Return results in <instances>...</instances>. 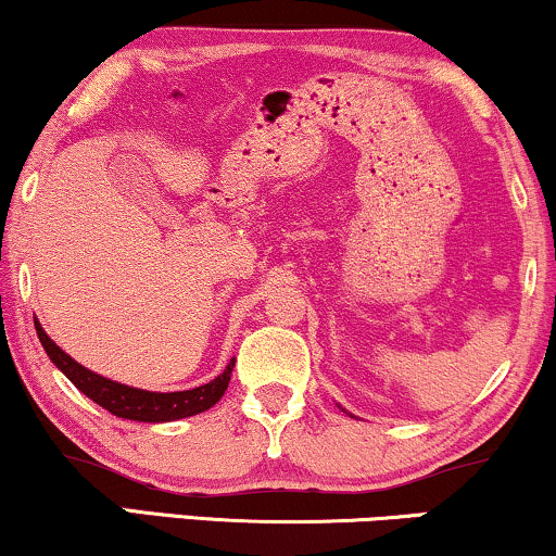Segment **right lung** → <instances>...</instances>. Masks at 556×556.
Masks as SVG:
<instances>
[{
    "instance_id": "right-lung-1",
    "label": "right lung",
    "mask_w": 556,
    "mask_h": 556,
    "mask_svg": "<svg viewBox=\"0 0 556 556\" xmlns=\"http://www.w3.org/2000/svg\"><path fill=\"white\" fill-rule=\"evenodd\" d=\"M37 337H40V344L45 352L52 359V364L63 371V375L71 379V382L78 387V390L109 409L111 415L126 417V420H139V422H169V420H181V417L200 415L212 405H217L219 397H223L227 384H230V375L235 367V359H230L225 371L219 377L212 379V382L194 387V390L187 392H147L136 390V387H126L118 382H111L96 371H90L67 356L63 349H60L55 341H52L40 324L35 321Z\"/></svg>"
}]
</instances>
